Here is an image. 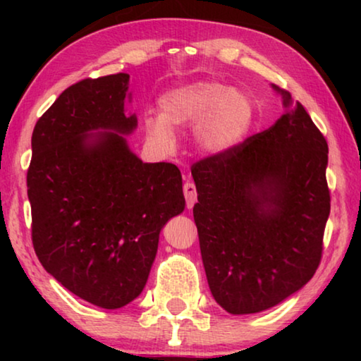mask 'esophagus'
Masks as SVG:
<instances>
[{
	"mask_svg": "<svg viewBox=\"0 0 361 361\" xmlns=\"http://www.w3.org/2000/svg\"><path fill=\"white\" fill-rule=\"evenodd\" d=\"M183 192H185L186 207H188V209H192L194 204L197 202V191H195L194 183L192 181H186L185 186H183Z\"/></svg>",
	"mask_w": 361,
	"mask_h": 361,
	"instance_id": "esophagus-1",
	"label": "esophagus"
}]
</instances>
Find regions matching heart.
Returning <instances> with one entry per match:
<instances>
[{"mask_svg":"<svg viewBox=\"0 0 361 361\" xmlns=\"http://www.w3.org/2000/svg\"><path fill=\"white\" fill-rule=\"evenodd\" d=\"M161 116L145 118V130L156 145L170 149L175 127L195 126L200 149L223 156L235 149L255 122V105L247 94L218 81H194L169 89L159 99Z\"/></svg>","mask_w":361,"mask_h":361,"instance_id":"obj_1","label":"heart"}]
</instances>
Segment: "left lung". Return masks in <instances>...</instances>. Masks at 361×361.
Here are the masks:
<instances>
[{
    "instance_id": "8db88e82",
    "label": "left lung",
    "mask_w": 361,
    "mask_h": 361,
    "mask_svg": "<svg viewBox=\"0 0 361 361\" xmlns=\"http://www.w3.org/2000/svg\"><path fill=\"white\" fill-rule=\"evenodd\" d=\"M223 156L195 162L194 221L215 301L229 314L274 307L314 277L329 216L328 143L301 103Z\"/></svg>"
}]
</instances>
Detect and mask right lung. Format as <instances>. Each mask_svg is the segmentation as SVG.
Returning a JSON list of instances; mask_svg holds the SVG:
<instances>
[{"label": "right lung", "instance_id": "obj_1", "mask_svg": "<svg viewBox=\"0 0 361 361\" xmlns=\"http://www.w3.org/2000/svg\"><path fill=\"white\" fill-rule=\"evenodd\" d=\"M129 78H87L65 89L36 122L27 172L39 262L103 309L124 307L143 291L159 232L185 210L178 167L143 162L120 135L137 127L124 108Z\"/></svg>", "mask_w": 361, "mask_h": 361}]
</instances>
